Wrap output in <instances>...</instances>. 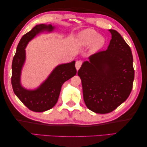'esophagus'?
I'll use <instances>...</instances> for the list:
<instances>
[{
	"label": "esophagus",
	"mask_w": 147,
	"mask_h": 147,
	"mask_svg": "<svg viewBox=\"0 0 147 147\" xmlns=\"http://www.w3.org/2000/svg\"><path fill=\"white\" fill-rule=\"evenodd\" d=\"M82 63H83L82 61H76V67L77 70H78V69L81 68V65H82Z\"/></svg>",
	"instance_id": "esophagus-1"
}]
</instances>
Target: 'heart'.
<instances>
[{
  "instance_id": "obj_1",
  "label": "heart",
  "mask_w": 147,
  "mask_h": 147,
  "mask_svg": "<svg viewBox=\"0 0 147 147\" xmlns=\"http://www.w3.org/2000/svg\"><path fill=\"white\" fill-rule=\"evenodd\" d=\"M77 44L79 47H86L90 45L91 51H95L102 48L105 44L104 38L92 29H86L79 35Z\"/></svg>"
}]
</instances>
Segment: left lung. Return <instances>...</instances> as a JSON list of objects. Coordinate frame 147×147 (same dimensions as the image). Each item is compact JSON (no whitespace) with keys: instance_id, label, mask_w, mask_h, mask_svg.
Segmentation results:
<instances>
[{"instance_id":"left-lung-1","label":"left lung","mask_w":147,"mask_h":147,"mask_svg":"<svg viewBox=\"0 0 147 147\" xmlns=\"http://www.w3.org/2000/svg\"><path fill=\"white\" fill-rule=\"evenodd\" d=\"M109 31L107 49L91 55L78 71L86 107L100 114L112 112L126 100L134 79L130 47L117 30Z\"/></svg>"}]
</instances>
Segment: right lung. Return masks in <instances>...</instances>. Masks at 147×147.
<instances>
[{
    "mask_svg": "<svg viewBox=\"0 0 147 147\" xmlns=\"http://www.w3.org/2000/svg\"><path fill=\"white\" fill-rule=\"evenodd\" d=\"M54 27L51 25H39L34 27L29 32L23 36L19 41L11 68V85L15 94L24 105L34 112H43L51 109L56 104L61 90L62 85L65 81L76 75V62L58 66L45 82L38 89L28 90L20 85L21 71L25 60V47L28 42L40 32L51 31Z\"/></svg>",
    "mask_w": 147,
    "mask_h": 147,
    "instance_id": "right-lung-1",
    "label": "right lung"
}]
</instances>
